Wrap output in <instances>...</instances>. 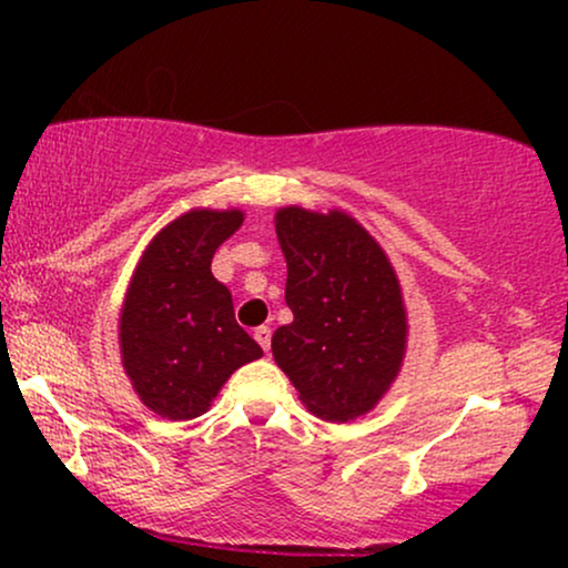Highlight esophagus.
I'll list each match as a JSON object with an SVG mask.
<instances>
[{
  "label": "esophagus",
  "mask_w": 568,
  "mask_h": 568,
  "mask_svg": "<svg viewBox=\"0 0 568 568\" xmlns=\"http://www.w3.org/2000/svg\"><path fill=\"white\" fill-rule=\"evenodd\" d=\"M253 338H256L258 344H262L264 352H270V344H272V328H266V325H258L256 331H253Z\"/></svg>",
  "instance_id": "1"
}]
</instances>
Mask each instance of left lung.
Segmentation results:
<instances>
[{
  "instance_id": "obj_1",
  "label": "left lung",
  "mask_w": 568,
  "mask_h": 568,
  "mask_svg": "<svg viewBox=\"0 0 568 568\" xmlns=\"http://www.w3.org/2000/svg\"><path fill=\"white\" fill-rule=\"evenodd\" d=\"M288 262L293 323L272 336V355L312 414L347 422L387 393L406 352V310L376 240L344 213L283 207L275 219Z\"/></svg>"
}]
</instances>
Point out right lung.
<instances>
[{
    "label": "right lung",
    "instance_id": "1",
    "mask_svg": "<svg viewBox=\"0 0 568 568\" xmlns=\"http://www.w3.org/2000/svg\"><path fill=\"white\" fill-rule=\"evenodd\" d=\"M240 211H192L168 224L135 266L120 321L122 366L162 419L205 414L232 371L264 352L234 321L232 293L211 272Z\"/></svg>",
    "mask_w": 568,
    "mask_h": 568
}]
</instances>
